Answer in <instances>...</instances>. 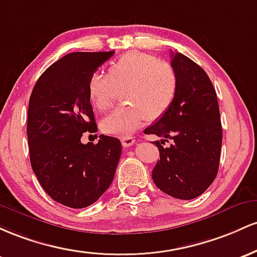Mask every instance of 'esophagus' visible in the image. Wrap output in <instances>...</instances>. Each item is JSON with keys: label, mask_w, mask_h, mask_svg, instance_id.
Wrapping results in <instances>:
<instances>
[{"label": "esophagus", "mask_w": 257, "mask_h": 257, "mask_svg": "<svg viewBox=\"0 0 257 257\" xmlns=\"http://www.w3.org/2000/svg\"><path fill=\"white\" fill-rule=\"evenodd\" d=\"M121 143H122V147H125V148H128V147H131L132 144L135 143V138L131 137V136L123 137L122 140H121Z\"/></svg>", "instance_id": "obj_1"}]
</instances>
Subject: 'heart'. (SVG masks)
I'll return each instance as SVG.
<instances>
[{"mask_svg": "<svg viewBox=\"0 0 257 257\" xmlns=\"http://www.w3.org/2000/svg\"><path fill=\"white\" fill-rule=\"evenodd\" d=\"M87 97L98 111H104L122 92L125 104L100 121L106 135L127 137L147 119L165 115L177 96L178 77L169 63L143 52H127L110 63L106 75L93 73L87 80Z\"/></svg>", "mask_w": 257, "mask_h": 257, "instance_id": "1", "label": "heart"}]
</instances>
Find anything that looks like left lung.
Listing matches in <instances>:
<instances>
[{"label":"left lung","instance_id":"left-lung-1","mask_svg":"<svg viewBox=\"0 0 257 257\" xmlns=\"http://www.w3.org/2000/svg\"><path fill=\"white\" fill-rule=\"evenodd\" d=\"M178 77L177 96L169 111L144 130L165 140L153 142L160 153L152 172L155 186L171 197L189 200L203 194L218 171L222 126L217 96L207 74L182 53L171 52ZM172 144L164 149V140Z\"/></svg>","mask_w":257,"mask_h":257}]
</instances>
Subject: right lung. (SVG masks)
Returning a JSON list of instances; mask_svg holds the SVG:
<instances>
[{
    "mask_svg": "<svg viewBox=\"0 0 257 257\" xmlns=\"http://www.w3.org/2000/svg\"><path fill=\"white\" fill-rule=\"evenodd\" d=\"M114 53L66 54L46 69L29 100L27 134L34 174L53 200L73 209L102 197L120 160L117 138L100 135L97 144L81 143L82 134L98 130L87 80Z\"/></svg>",
    "mask_w": 257,
    "mask_h": 257,
    "instance_id": "add662e5",
    "label": "right lung"
}]
</instances>
